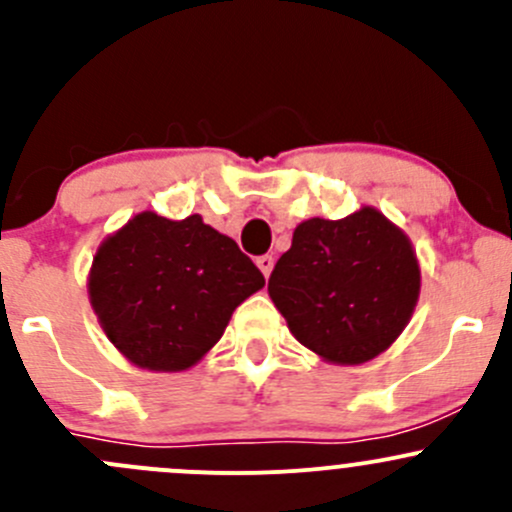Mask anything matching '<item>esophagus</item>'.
<instances>
[{
	"label": "esophagus",
	"instance_id": "1",
	"mask_svg": "<svg viewBox=\"0 0 512 512\" xmlns=\"http://www.w3.org/2000/svg\"><path fill=\"white\" fill-rule=\"evenodd\" d=\"M257 267H260V270H262V275L270 277L272 267H275V257H272V255H262V257H257Z\"/></svg>",
	"mask_w": 512,
	"mask_h": 512
}]
</instances>
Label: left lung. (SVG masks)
<instances>
[{
	"label": "left lung",
	"instance_id": "8db88e82",
	"mask_svg": "<svg viewBox=\"0 0 512 512\" xmlns=\"http://www.w3.org/2000/svg\"><path fill=\"white\" fill-rule=\"evenodd\" d=\"M418 287L409 237L379 210L361 208L297 225L267 292L299 344L337 364H364L404 332Z\"/></svg>",
	"mask_w": 512,
	"mask_h": 512
}]
</instances>
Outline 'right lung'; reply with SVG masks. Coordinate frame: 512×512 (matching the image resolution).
Returning a JSON list of instances; mask_svg holds the SVG:
<instances>
[{"instance_id": "1", "label": "right lung", "mask_w": 512, "mask_h": 512, "mask_svg": "<svg viewBox=\"0 0 512 512\" xmlns=\"http://www.w3.org/2000/svg\"><path fill=\"white\" fill-rule=\"evenodd\" d=\"M262 285L255 262L200 215L141 213L98 247L89 294L103 332L133 364L183 371Z\"/></svg>"}]
</instances>
